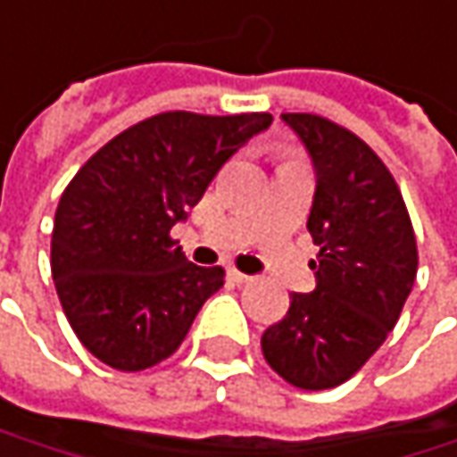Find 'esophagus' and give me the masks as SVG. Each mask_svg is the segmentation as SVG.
I'll return each mask as SVG.
<instances>
[{"mask_svg": "<svg viewBox=\"0 0 457 457\" xmlns=\"http://www.w3.org/2000/svg\"><path fill=\"white\" fill-rule=\"evenodd\" d=\"M229 279H232V282H237V284L253 282V277H248V274H243V271H237V269H232V271H229Z\"/></svg>", "mask_w": 457, "mask_h": 457, "instance_id": "34e87169", "label": "esophagus"}]
</instances>
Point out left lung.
<instances>
[{
  "instance_id": "1",
  "label": "left lung",
  "mask_w": 457,
  "mask_h": 457,
  "mask_svg": "<svg viewBox=\"0 0 457 457\" xmlns=\"http://www.w3.org/2000/svg\"><path fill=\"white\" fill-rule=\"evenodd\" d=\"M315 165L308 217L320 248L315 289L261 336L269 367L295 388L346 383L393 331L416 279L411 217L386 162L354 131L315 113H282Z\"/></svg>"
}]
</instances>
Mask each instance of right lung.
<instances>
[{"label":"right lung","instance_id":"right-lung-1","mask_svg":"<svg viewBox=\"0 0 457 457\" xmlns=\"http://www.w3.org/2000/svg\"><path fill=\"white\" fill-rule=\"evenodd\" d=\"M271 113L165 111L129 126L77 170L56 206L51 274L82 346L121 372L168 360L225 284L170 229Z\"/></svg>","mask_w":457,"mask_h":457}]
</instances>
